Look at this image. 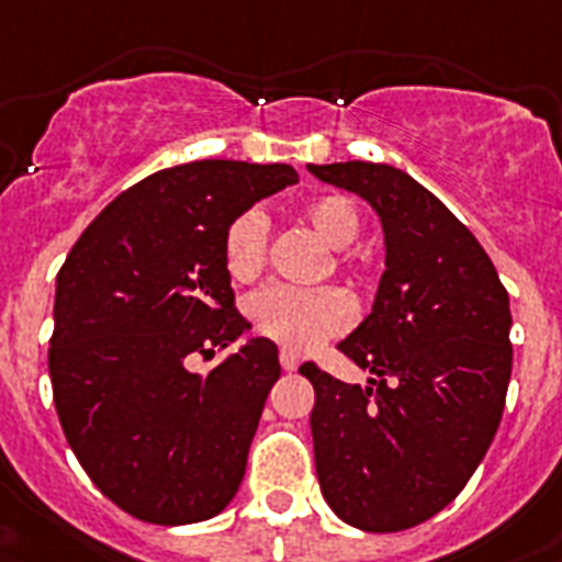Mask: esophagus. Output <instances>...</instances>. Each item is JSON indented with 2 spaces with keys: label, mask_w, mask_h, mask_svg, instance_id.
Wrapping results in <instances>:
<instances>
[{
  "label": "esophagus",
  "mask_w": 562,
  "mask_h": 562,
  "mask_svg": "<svg viewBox=\"0 0 562 562\" xmlns=\"http://www.w3.org/2000/svg\"><path fill=\"white\" fill-rule=\"evenodd\" d=\"M300 359L302 356L296 353V350H288V348L280 350V364L282 370H288V373H294V370L300 368Z\"/></svg>",
  "instance_id": "obj_1"
}]
</instances>
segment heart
I'll list each match as a JSON object with an SVG mask.
<instances>
[{
	"mask_svg": "<svg viewBox=\"0 0 562 562\" xmlns=\"http://www.w3.org/2000/svg\"><path fill=\"white\" fill-rule=\"evenodd\" d=\"M305 226L334 248H348L362 234V212L345 194H319L305 200L296 212ZM268 260V221L260 209H246L223 232V266L234 282H251L262 274ZM339 271L359 274L362 266L348 251H339ZM251 328L288 350H311L319 341L348 330L353 305L339 288L268 285L246 305Z\"/></svg>",
	"mask_w": 562,
	"mask_h": 562,
	"instance_id": "obj_1",
	"label": "heart"
}]
</instances>
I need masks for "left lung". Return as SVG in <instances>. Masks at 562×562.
I'll list each match as a JSON object with an SVG mask.
<instances>
[{
	"instance_id": "1",
	"label": "left lung",
	"mask_w": 562,
	"mask_h": 562,
	"mask_svg": "<svg viewBox=\"0 0 562 562\" xmlns=\"http://www.w3.org/2000/svg\"><path fill=\"white\" fill-rule=\"evenodd\" d=\"M382 217L387 271L373 314L336 348L370 387L305 362L316 393L314 461L330 509L364 531H402L467 486L504 416L509 294L475 234L387 164L308 166Z\"/></svg>"
}]
</instances>
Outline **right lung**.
Here are the masks:
<instances>
[{
    "mask_svg": "<svg viewBox=\"0 0 562 562\" xmlns=\"http://www.w3.org/2000/svg\"><path fill=\"white\" fill-rule=\"evenodd\" d=\"M294 166L194 160L160 169L85 228L56 280L53 402L90 481L158 526L209 520L246 472L262 404L280 379L271 339L192 373L248 322L234 308L223 232Z\"/></svg>",
    "mask_w": 562,
    "mask_h": 562,
    "instance_id": "right-lung-1",
    "label": "right lung"
}]
</instances>
